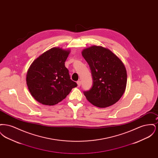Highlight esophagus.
<instances>
[{
    "label": "esophagus",
    "mask_w": 158,
    "mask_h": 158,
    "mask_svg": "<svg viewBox=\"0 0 158 158\" xmlns=\"http://www.w3.org/2000/svg\"><path fill=\"white\" fill-rule=\"evenodd\" d=\"M77 86H78V87H80L81 85V81H78L77 82Z\"/></svg>",
    "instance_id": "esophagus-1"
}]
</instances>
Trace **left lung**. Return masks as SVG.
<instances>
[{"instance_id": "obj_1", "label": "left lung", "mask_w": 158, "mask_h": 158, "mask_svg": "<svg viewBox=\"0 0 158 158\" xmlns=\"http://www.w3.org/2000/svg\"><path fill=\"white\" fill-rule=\"evenodd\" d=\"M82 53L89 64L93 81L90 89L83 91V94L98 107L114 104L126 87L127 72L123 63L110 50L101 46H92Z\"/></svg>"}]
</instances>
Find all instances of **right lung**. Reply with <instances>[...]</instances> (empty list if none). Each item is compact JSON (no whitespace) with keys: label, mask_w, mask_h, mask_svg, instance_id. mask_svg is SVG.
<instances>
[{"label":"right lung","mask_w":158,"mask_h":158,"mask_svg":"<svg viewBox=\"0 0 158 158\" xmlns=\"http://www.w3.org/2000/svg\"><path fill=\"white\" fill-rule=\"evenodd\" d=\"M70 52L52 48L34 60L27 75V84L31 95L40 103L58 104L75 88L64 62Z\"/></svg>","instance_id":"obj_1"}]
</instances>
